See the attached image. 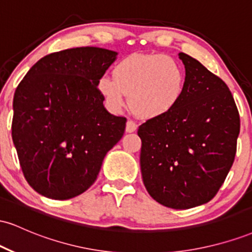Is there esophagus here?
I'll use <instances>...</instances> for the list:
<instances>
[{
	"label": "esophagus",
	"instance_id": "1",
	"mask_svg": "<svg viewBox=\"0 0 252 252\" xmlns=\"http://www.w3.org/2000/svg\"><path fill=\"white\" fill-rule=\"evenodd\" d=\"M136 129H137V124H136L134 121L129 120L128 122H126V132H134V131H136Z\"/></svg>",
	"mask_w": 252,
	"mask_h": 252
}]
</instances>
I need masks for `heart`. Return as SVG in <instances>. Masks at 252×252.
<instances>
[{"label": "heart", "mask_w": 252, "mask_h": 252, "mask_svg": "<svg viewBox=\"0 0 252 252\" xmlns=\"http://www.w3.org/2000/svg\"><path fill=\"white\" fill-rule=\"evenodd\" d=\"M97 89L112 111L129 105L144 118L162 117L180 103L186 89L182 63L164 54H132L116 63L114 76L103 74Z\"/></svg>", "instance_id": "b5f03b06"}]
</instances>
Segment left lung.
I'll list each match as a JSON object with an SVG mask.
<instances>
[{
	"label": "left lung",
	"instance_id": "8db88e82",
	"mask_svg": "<svg viewBox=\"0 0 252 252\" xmlns=\"http://www.w3.org/2000/svg\"><path fill=\"white\" fill-rule=\"evenodd\" d=\"M186 70L180 103L138 128L143 184L163 206L186 210L217 194L235 160L239 114L230 90L194 58L179 53Z\"/></svg>",
	"mask_w": 252,
	"mask_h": 252
}]
</instances>
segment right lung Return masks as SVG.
<instances>
[{"instance_id": "add662e5", "label": "right lung", "mask_w": 252, "mask_h": 252, "mask_svg": "<svg viewBox=\"0 0 252 252\" xmlns=\"http://www.w3.org/2000/svg\"><path fill=\"white\" fill-rule=\"evenodd\" d=\"M117 52L77 47L32 66L14 94L11 136L26 180L39 194L66 200L96 181L126 118L104 108L97 82Z\"/></svg>"}]
</instances>
